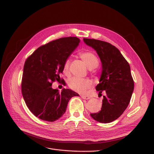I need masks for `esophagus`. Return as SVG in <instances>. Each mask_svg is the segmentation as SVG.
Here are the masks:
<instances>
[{
	"mask_svg": "<svg viewBox=\"0 0 154 154\" xmlns=\"http://www.w3.org/2000/svg\"><path fill=\"white\" fill-rule=\"evenodd\" d=\"M81 97L84 99H85V100H88L91 99V97L89 96H87V95H81Z\"/></svg>",
	"mask_w": 154,
	"mask_h": 154,
	"instance_id": "1",
	"label": "esophagus"
}]
</instances>
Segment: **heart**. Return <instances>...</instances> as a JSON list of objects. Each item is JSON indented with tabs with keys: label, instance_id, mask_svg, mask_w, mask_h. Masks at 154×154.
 Listing matches in <instances>:
<instances>
[{
	"label": "heart",
	"instance_id": "b5f03b06",
	"mask_svg": "<svg viewBox=\"0 0 154 154\" xmlns=\"http://www.w3.org/2000/svg\"><path fill=\"white\" fill-rule=\"evenodd\" d=\"M79 57L89 69H94L99 65V59L91 51H84L80 52L79 54ZM70 63V60L67 59L63 65L62 71L63 74L66 75L69 74ZM68 84L69 87L73 91L79 93H84L87 88L91 87L92 83L89 79L74 77L69 80Z\"/></svg>",
	"mask_w": 154,
	"mask_h": 154
}]
</instances>
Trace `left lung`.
I'll list each match as a JSON object with an SVG mask.
<instances>
[{
    "label": "left lung",
    "instance_id": "1",
    "mask_svg": "<svg viewBox=\"0 0 154 154\" xmlns=\"http://www.w3.org/2000/svg\"><path fill=\"white\" fill-rule=\"evenodd\" d=\"M84 41L94 48L101 60L102 75L95 89L99 94L106 92L101 110L91 116L100 123H110L123 114L131 101L134 88L131 67L114 45L94 38H84Z\"/></svg>",
    "mask_w": 154,
    "mask_h": 154
}]
</instances>
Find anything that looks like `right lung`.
Segmentation results:
<instances>
[{
	"mask_svg": "<svg viewBox=\"0 0 154 154\" xmlns=\"http://www.w3.org/2000/svg\"><path fill=\"white\" fill-rule=\"evenodd\" d=\"M76 37H63L39 47L26 59L21 83L27 107L38 119L54 122L66 112L69 100L79 94L63 88L53 89L52 83L63 82L60 77L64 62L79 45Z\"/></svg>",
	"mask_w": 154,
	"mask_h": 154,
	"instance_id": "right-lung-1",
	"label": "right lung"
}]
</instances>
